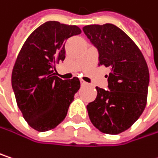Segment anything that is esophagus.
Instances as JSON below:
<instances>
[{
  "mask_svg": "<svg viewBox=\"0 0 158 158\" xmlns=\"http://www.w3.org/2000/svg\"><path fill=\"white\" fill-rule=\"evenodd\" d=\"M80 84H81V86H86V85H88V83L86 82V81H84V80H80Z\"/></svg>",
  "mask_w": 158,
  "mask_h": 158,
  "instance_id": "esophagus-1",
  "label": "esophagus"
}]
</instances>
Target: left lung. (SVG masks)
I'll list each match as a JSON object with an SVG mask.
<instances>
[{
    "label": "left lung",
    "instance_id": "1",
    "mask_svg": "<svg viewBox=\"0 0 158 158\" xmlns=\"http://www.w3.org/2000/svg\"><path fill=\"white\" fill-rule=\"evenodd\" d=\"M83 31L98 49L99 65L109 67L108 90L96 88L87 106L91 123L101 132L117 135L129 128L147 105L148 67L136 43L114 24L88 25Z\"/></svg>",
    "mask_w": 158,
    "mask_h": 158
}]
</instances>
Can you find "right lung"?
<instances>
[{"label":"right lung","instance_id":"1","mask_svg":"<svg viewBox=\"0 0 158 158\" xmlns=\"http://www.w3.org/2000/svg\"><path fill=\"white\" fill-rule=\"evenodd\" d=\"M80 32L78 26L50 21L38 27L20 50L11 86L24 119L37 131L63 121L80 88L77 77L63 80L54 73L56 63L65 60L66 40Z\"/></svg>","mask_w":158,"mask_h":158}]
</instances>
